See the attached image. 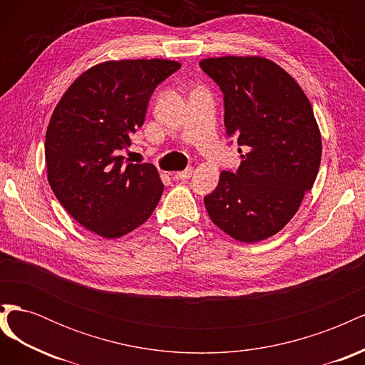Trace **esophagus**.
<instances>
[{"label": "esophagus", "mask_w": 365, "mask_h": 365, "mask_svg": "<svg viewBox=\"0 0 365 365\" xmlns=\"http://www.w3.org/2000/svg\"><path fill=\"white\" fill-rule=\"evenodd\" d=\"M192 175H193V169L189 168V169H185V170H182V172H176V173H175V178H176V180L185 181V180H189Z\"/></svg>", "instance_id": "34e87169"}]
</instances>
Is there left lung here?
<instances>
[{"label": "left lung", "instance_id": "8db88e82", "mask_svg": "<svg viewBox=\"0 0 365 365\" xmlns=\"http://www.w3.org/2000/svg\"><path fill=\"white\" fill-rule=\"evenodd\" d=\"M200 65L224 91L227 132L248 148L239 149L237 173L220 172L204 197L207 213L235 240H264L289 222L315 182L323 145L311 102L267 58H207Z\"/></svg>", "mask_w": 365, "mask_h": 365}]
</instances>
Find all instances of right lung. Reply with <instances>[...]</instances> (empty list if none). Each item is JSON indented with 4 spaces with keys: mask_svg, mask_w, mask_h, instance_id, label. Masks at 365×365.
Listing matches in <instances>:
<instances>
[{
    "mask_svg": "<svg viewBox=\"0 0 365 365\" xmlns=\"http://www.w3.org/2000/svg\"><path fill=\"white\" fill-rule=\"evenodd\" d=\"M180 67L158 58L101 62L77 77L54 108L46 134L47 178L63 208L97 236H125L158 205V170L125 164L121 150L145 121L153 90Z\"/></svg>",
    "mask_w": 365,
    "mask_h": 365,
    "instance_id": "obj_1",
    "label": "right lung"
}]
</instances>
